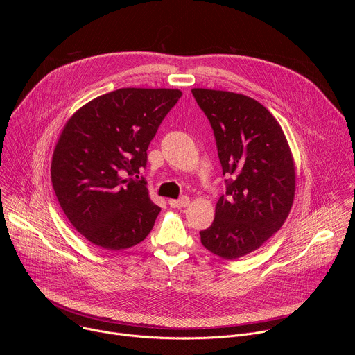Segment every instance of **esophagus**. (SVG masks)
Wrapping results in <instances>:
<instances>
[{"instance_id":"34e87169","label":"esophagus","mask_w":355,"mask_h":355,"mask_svg":"<svg viewBox=\"0 0 355 355\" xmlns=\"http://www.w3.org/2000/svg\"><path fill=\"white\" fill-rule=\"evenodd\" d=\"M189 204V198L188 196H181L180 199H170L168 205L171 208H184Z\"/></svg>"}]
</instances>
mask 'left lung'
Masks as SVG:
<instances>
[{
	"instance_id": "8db88e82",
	"label": "left lung",
	"mask_w": 355,
	"mask_h": 355,
	"mask_svg": "<svg viewBox=\"0 0 355 355\" xmlns=\"http://www.w3.org/2000/svg\"><path fill=\"white\" fill-rule=\"evenodd\" d=\"M218 147L226 193L200 243L220 259L257 250L281 229L295 196V167L286 137L256 99L229 91L193 88Z\"/></svg>"
}]
</instances>
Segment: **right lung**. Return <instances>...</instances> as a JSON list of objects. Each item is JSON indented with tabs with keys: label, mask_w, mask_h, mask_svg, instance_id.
<instances>
[{
	"label": "right lung",
	"mask_w": 355,
	"mask_h": 355,
	"mask_svg": "<svg viewBox=\"0 0 355 355\" xmlns=\"http://www.w3.org/2000/svg\"><path fill=\"white\" fill-rule=\"evenodd\" d=\"M181 95L168 88H121L89 101L66 123L53 153L52 184L70 223L92 244L119 251L153 229L162 209L139 174L150 141Z\"/></svg>",
	"instance_id": "right-lung-1"
}]
</instances>
